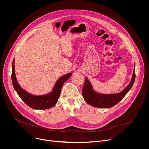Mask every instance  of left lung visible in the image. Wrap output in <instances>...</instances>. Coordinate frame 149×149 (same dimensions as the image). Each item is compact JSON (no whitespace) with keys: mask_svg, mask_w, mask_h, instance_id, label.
<instances>
[{"mask_svg":"<svg viewBox=\"0 0 149 149\" xmlns=\"http://www.w3.org/2000/svg\"><path fill=\"white\" fill-rule=\"evenodd\" d=\"M136 77L135 64L131 81L123 91L116 94H105L96 92L90 81L85 78V83L82 90L84 99L89 105L98 108H111L119 102L133 86Z\"/></svg>","mask_w":149,"mask_h":149,"instance_id":"obj_1","label":"left lung"}]
</instances>
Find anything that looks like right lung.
<instances>
[{
    "label": "right lung",
    "instance_id": "1",
    "mask_svg": "<svg viewBox=\"0 0 149 149\" xmlns=\"http://www.w3.org/2000/svg\"><path fill=\"white\" fill-rule=\"evenodd\" d=\"M72 73H68L60 77L56 82L52 91L45 95H32L23 89L19 84L15 72V59L12 63V82L14 89L20 98L29 107L35 110H45L53 107L56 104L59 97L63 84L72 75Z\"/></svg>",
    "mask_w": 149,
    "mask_h": 149
}]
</instances>
